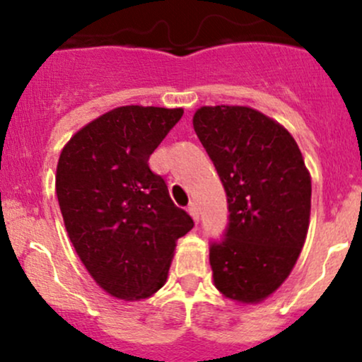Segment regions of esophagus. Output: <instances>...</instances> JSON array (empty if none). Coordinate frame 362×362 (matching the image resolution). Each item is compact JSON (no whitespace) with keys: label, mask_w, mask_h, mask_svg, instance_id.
<instances>
[{"label":"esophagus","mask_w":362,"mask_h":362,"mask_svg":"<svg viewBox=\"0 0 362 362\" xmlns=\"http://www.w3.org/2000/svg\"><path fill=\"white\" fill-rule=\"evenodd\" d=\"M189 214L192 216V219L195 223L199 221V207H197V204H194V202H192V204L189 206Z\"/></svg>","instance_id":"esophagus-1"}]
</instances>
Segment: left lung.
I'll return each instance as SVG.
<instances>
[{
	"instance_id": "left-lung-1",
	"label": "left lung",
	"mask_w": 362,
	"mask_h": 362,
	"mask_svg": "<svg viewBox=\"0 0 362 362\" xmlns=\"http://www.w3.org/2000/svg\"><path fill=\"white\" fill-rule=\"evenodd\" d=\"M194 131L228 197L226 238L209 252L214 286L228 300L257 305L296 265L310 226L311 175L284 126L245 105H204Z\"/></svg>"
}]
</instances>
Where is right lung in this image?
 I'll return each mask as SVG.
<instances>
[{
  "label": "right lung",
  "mask_w": 362,
  "mask_h": 362,
  "mask_svg": "<svg viewBox=\"0 0 362 362\" xmlns=\"http://www.w3.org/2000/svg\"><path fill=\"white\" fill-rule=\"evenodd\" d=\"M182 114L112 109L73 134L57 161L56 194L69 240L93 281L117 300H146L163 288L177 240L194 226L148 165Z\"/></svg>",
  "instance_id": "obj_1"
}]
</instances>
